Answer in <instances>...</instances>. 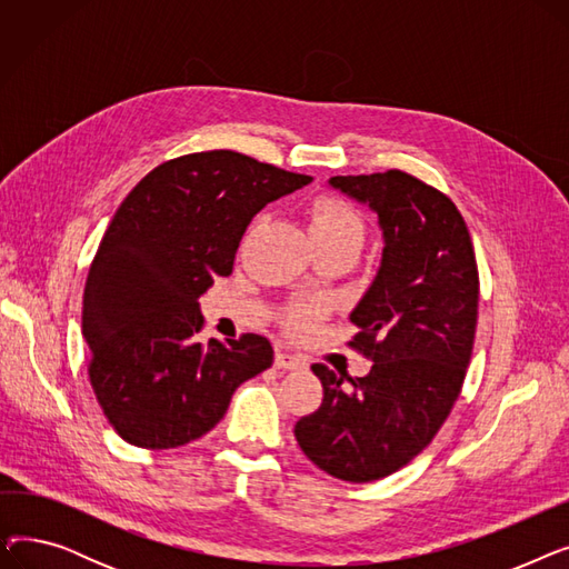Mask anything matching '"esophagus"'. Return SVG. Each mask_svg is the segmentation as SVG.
<instances>
[{
  "mask_svg": "<svg viewBox=\"0 0 569 569\" xmlns=\"http://www.w3.org/2000/svg\"><path fill=\"white\" fill-rule=\"evenodd\" d=\"M274 367L281 369V371H302V369H307V362L302 360L300 355H292V352H286V350H277V355H274Z\"/></svg>",
  "mask_w": 569,
  "mask_h": 569,
  "instance_id": "esophagus-1",
  "label": "esophagus"
}]
</instances>
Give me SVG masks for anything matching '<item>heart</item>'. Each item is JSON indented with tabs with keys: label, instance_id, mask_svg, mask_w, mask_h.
<instances>
[{
	"label": "heart",
	"instance_id": "obj_1",
	"mask_svg": "<svg viewBox=\"0 0 569 569\" xmlns=\"http://www.w3.org/2000/svg\"><path fill=\"white\" fill-rule=\"evenodd\" d=\"M309 228L313 242H335V239H360L365 237V221L357 209L337 196H318L309 204ZM318 311L313 307L292 309L286 316V327L292 335H307L316 322Z\"/></svg>",
	"mask_w": 569,
	"mask_h": 569
}]
</instances>
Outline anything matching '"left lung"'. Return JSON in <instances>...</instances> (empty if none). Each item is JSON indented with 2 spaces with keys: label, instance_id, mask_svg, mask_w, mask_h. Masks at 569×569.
Listing matches in <instances>:
<instances>
[{
  "label": "left lung",
  "instance_id": "8db88e82",
  "mask_svg": "<svg viewBox=\"0 0 569 569\" xmlns=\"http://www.w3.org/2000/svg\"><path fill=\"white\" fill-rule=\"evenodd\" d=\"M330 184L367 202L382 228V262L350 313L360 332L348 343L373 367L352 380L313 365L322 403L295 438L320 470L360 485L410 463L450 415L472 355L480 274L457 204L422 179L387 170Z\"/></svg>",
  "mask_w": 569,
  "mask_h": 569
}]
</instances>
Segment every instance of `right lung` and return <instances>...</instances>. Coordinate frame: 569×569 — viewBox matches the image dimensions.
<instances>
[{
    "label": "right lung",
    "instance_id": "right-lung-1",
    "mask_svg": "<svg viewBox=\"0 0 569 569\" xmlns=\"http://www.w3.org/2000/svg\"><path fill=\"white\" fill-rule=\"evenodd\" d=\"M311 179L212 149L157 166L119 204L87 274L82 337L97 401L127 442L170 450L198 440L239 385L272 367L260 335L196 341L198 297L232 272L260 209Z\"/></svg>",
    "mask_w": 569,
    "mask_h": 569
}]
</instances>
